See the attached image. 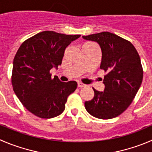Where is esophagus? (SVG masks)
Returning <instances> with one entry per match:
<instances>
[{"label":"esophagus","instance_id":"34e87169","mask_svg":"<svg viewBox=\"0 0 152 152\" xmlns=\"http://www.w3.org/2000/svg\"><path fill=\"white\" fill-rule=\"evenodd\" d=\"M77 86H78V87H83V86H85V84L80 83V82H78V83H77Z\"/></svg>","mask_w":152,"mask_h":152}]
</instances>
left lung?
<instances>
[{"label": "left lung", "instance_id": "left-lung-1", "mask_svg": "<svg viewBox=\"0 0 152 152\" xmlns=\"http://www.w3.org/2000/svg\"><path fill=\"white\" fill-rule=\"evenodd\" d=\"M83 38L99 45L102 53L100 69L107 73L103 80L104 90L93 89L94 98L85 102V108L95 118H115L129 107L141 86L143 72L140 56L130 42L110 32Z\"/></svg>", "mask_w": 152, "mask_h": 152}]
</instances>
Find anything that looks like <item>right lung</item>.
<instances>
[{"label":"right lung","mask_w":152,"mask_h":152,"mask_svg":"<svg viewBox=\"0 0 152 152\" xmlns=\"http://www.w3.org/2000/svg\"><path fill=\"white\" fill-rule=\"evenodd\" d=\"M80 35L43 31L21 44L13 60L12 85L20 102L37 116L50 118L65 110L76 81L65 83L51 78L50 70L62 63L66 48Z\"/></svg>","instance_id":"1"}]
</instances>
